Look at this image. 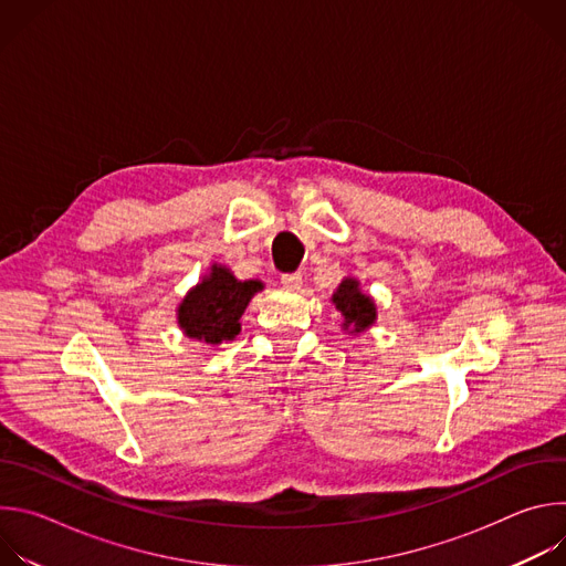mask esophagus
<instances>
[{
    "mask_svg": "<svg viewBox=\"0 0 566 566\" xmlns=\"http://www.w3.org/2000/svg\"><path fill=\"white\" fill-rule=\"evenodd\" d=\"M282 286L289 289V291H300V289H302V275H300V273L282 275Z\"/></svg>",
    "mask_w": 566,
    "mask_h": 566,
    "instance_id": "esophagus-1",
    "label": "esophagus"
}]
</instances>
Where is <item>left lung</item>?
Returning <instances> with one entry per match:
<instances>
[{
  "label": "left lung",
  "mask_w": 566,
  "mask_h": 566,
  "mask_svg": "<svg viewBox=\"0 0 566 566\" xmlns=\"http://www.w3.org/2000/svg\"><path fill=\"white\" fill-rule=\"evenodd\" d=\"M332 302L343 315V332H349L352 336H358L374 327L378 319V308L371 295L363 293L360 282L352 275H347L334 291Z\"/></svg>",
  "instance_id": "8db88e82"
}]
</instances>
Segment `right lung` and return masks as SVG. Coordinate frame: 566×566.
<instances>
[{
	"instance_id": "right-lung-1",
	"label": "right lung",
	"mask_w": 566,
	"mask_h": 566,
	"mask_svg": "<svg viewBox=\"0 0 566 566\" xmlns=\"http://www.w3.org/2000/svg\"><path fill=\"white\" fill-rule=\"evenodd\" d=\"M260 291H264L260 280H237L228 266L212 264L179 302L177 325L186 338L208 347L230 343L241 332V315Z\"/></svg>"
}]
</instances>
